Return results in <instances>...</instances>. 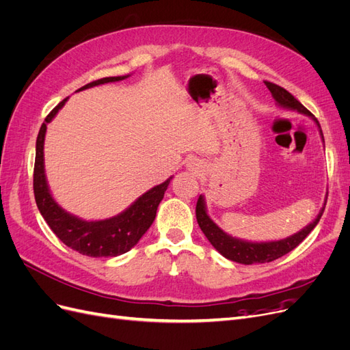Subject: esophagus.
<instances>
[{
  "label": "esophagus",
  "instance_id": "obj_1",
  "mask_svg": "<svg viewBox=\"0 0 350 350\" xmlns=\"http://www.w3.org/2000/svg\"><path fill=\"white\" fill-rule=\"evenodd\" d=\"M193 169H197V167H193Z\"/></svg>",
  "mask_w": 350,
  "mask_h": 350
}]
</instances>
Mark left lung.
Instances as JSON below:
<instances>
[{
  "label": "left lung",
  "mask_w": 350,
  "mask_h": 350,
  "mask_svg": "<svg viewBox=\"0 0 350 350\" xmlns=\"http://www.w3.org/2000/svg\"><path fill=\"white\" fill-rule=\"evenodd\" d=\"M264 84H266L267 89L271 92L274 100H276L280 107L288 108V109H295L301 113L312 116V113L306 109L298 99H295L286 89L278 86V84H274V83H270V81H264ZM314 121L317 122V125H319V129H320L319 121H317L315 118H314ZM321 135H323V133H321ZM324 207L321 208L319 216L315 217L312 224L304 228L301 232H298V234H295L289 238H284L280 241H271V242H247V241L232 238L228 234H225V232L221 230L215 224V221L208 217L203 196H200L197 200L196 216H197L200 229L203 230V234L210 241L211 245H213L221 254V256L226 257L228 260L237 261L241 264H256V262H270V261L278 260V258L283 257L284 254H288L293 248L298 247L299 243L311 234V230L320 221Z\"/></svg>",
  "instance_id": "1"
}]
</instances>
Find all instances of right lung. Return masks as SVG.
Wrapping results in <instances>:
<instances>
[{
  "mask_svg": "<svg viewBox=\"0 0 350 350\" xmlns=\"http://www.w3.org/2000/svg\"><path fill=\"white\" fill-rule=\"evenodd\" d=\"M129 76L105 77L94 80L79 90L99 86L103 83H112L124 80ZM68 98L59 102L52 109L42 124L36 139V157L33 169V193L38 208L44 216L52 232L71 250L77 251L88 257H116L130 251L140 238L146 234L156 217V210L161 203L166 188L171 183L172 176L166 179L161 185H156L144 193L140 198L118 216L111 219L88 221L72 216L64 208H61L57 201L52 198L45 178L44 167V142L46 125L52 121L57 112L64 107Z\"/></svg>",
  "mask_w": 350,
  "mask_h": 350,
  "instance_id": "add662e5",
  "label": "right lung"
}]
</instances>
